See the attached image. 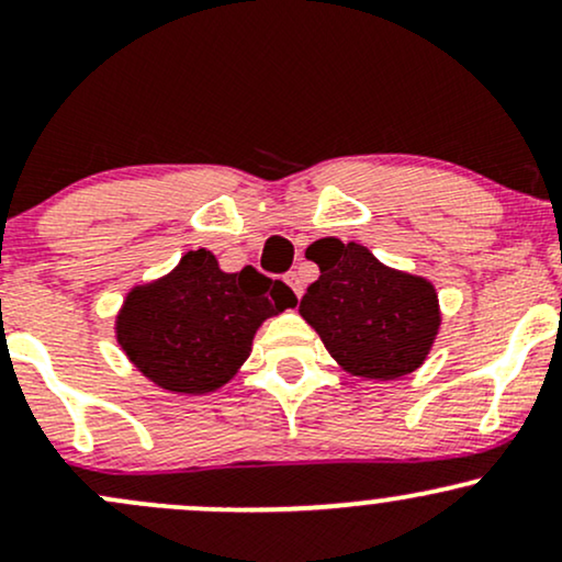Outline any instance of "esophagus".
Returning a JSON list of instances; mask_svg holds the SVG:
<instances>
[{"label": "esophagus", "mask_w": 562, "mask_h": 562, "mask_svg": "<svg viewBox=\"0 0 562 562\" xmlns=\"http://www.w3.org/2000/svg\"><path fill=\"white\" fill-rule=\"evenodd\" d=\"M285 282H288V285H290V290H293V293H295V295H299V299H301V293H303V285H301V277H299V274H295V272H288V274H285Z\"/></svg>", "instance_id": "obj_1"}]
</instances>
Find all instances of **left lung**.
Returning a JSON list of instances; mask_svg holds the SVG:
<instances>
[{"instance_id":"8db88e82","label":"left lung","mask_w":562,"mask_h":562,"mask_svg":"<svg viewBox=\"0 0 562 562\" xmlns=\"http://www.w3.org/2000/svg\"><path fill=\"white\" fill-rule=\"evenodd\" d=\"M306 256L319 280L306 288L299 312L346 372L396 380L425 362L441 325L428 280L383 267L364 245L335 237L314 243Z\"/></svg>"}]
</instances>
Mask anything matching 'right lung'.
Listing matches in <instances>:
<instances>
[{
  "instance_id": "add662e5",
  "label": "right lung",
  "mask_w": 562,
  "mask_h": 562,
  "mask_svg": "<svg viewBox=\"0 0 562 562\" xmlns=\"http://www.w3.org/2000/svg\"><path fill=\"white\" fill-rule=\"evenodd\" d=\"M295 303L282 280L254 267L227 274L200 248L164 280L134 288L115 333L126 357L160 389L209 393L240 370L261 322Z\"/></svg>"
}]
</instances>
